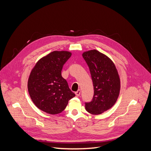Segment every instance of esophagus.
Here are the masks:
<instances>
[{"label": "esophagus", "mask_w": 151, "mask_h": 151, "mask_svg": "<svg viewBox=\"0 0 151 151\" xmlns=\"http://www.w3.org/2000/svg\"><path fill=\"white\" fill-rule=\"evenodd\" d=\"M75 94H76V95L77 96H79L80 94H81V90L80 89L77 90V91H76V92L75 93Z\"/></svg>", "instance_id": "34e87169"}]
</instances>
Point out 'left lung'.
Segmentation results:
<instances>
[{
    "label": "left lung",
    "mask_w": 151,
    "mask_h": 151,
    "mask_svg": "<svg viewBox=\"0 0 151 151\" xmlns=\"http://www.w3.org/2000/svg\"><path fill=\"white\" fill-rule=\"evenodd\" d=\"M83 57L88 64L94 86L92 101L86 103V111L100 115L110 109L119 96L120 79L113 62L96 50L84 52Z\"/></svg>",
    "instance_id": "8db88e82"
}]
</instances>
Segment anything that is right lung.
Returning <instances> with one entry per match:
<instances>
[{
	"mask_svg": "<svg viewBox=\"0 0 151 151\" xmlns=\"http://www.w3.org/2000/svg\"><path fill=\"white\" fill-rule=\"evenodd\" d=\"M71 55L68 51H53L40 58L31 71L28 81L30 98L36 107L50 115L62 112L76 96L61 74Z\"/></svg>",
	"mask_w": 151,
	"mask_h": 151,
	"instance_id": "add662e5",
	"label": "right lung"
}]
</instances>
